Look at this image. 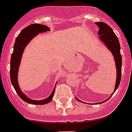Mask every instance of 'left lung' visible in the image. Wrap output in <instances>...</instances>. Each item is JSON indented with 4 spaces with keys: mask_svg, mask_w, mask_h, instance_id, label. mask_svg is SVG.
<instances>
[{
    "mask_svg": "<svg viewBox=\"0 0 132 132\" xmlns=\"http://www.w3.org/2000/svg\"><path fill=\"white\" fill-rule=\"evenodd\" d=\"M96 25L99 28L98 31V35H99V39L103 42V44L105 45L107 48L112 53V55L114 57V60L116 63V82L115 85L113 93L110 95L109 98L103 101L98 103H103L104 102H106L110 97L113 95V94L116 92L117 88L119 87V83L121 78V65H122V59H121V55L120 53V44L118 40V38L113 32V29L111 27L103 23V22H96ZM76 99L78 101L82 102L79 99L76 97Z\"/></svg>",
    "mask_w": 132,
    "mask_h": 132,
    "instance_id": "left-lung-1",
    "label": "left lung"
}]
</instances>
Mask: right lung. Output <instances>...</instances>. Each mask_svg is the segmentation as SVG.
<instances>
[{
	"instance_id": "add662e5",
	"label": "right lung",
	"mask_w": 132,
	"mask_h": 132,
	"mask_svg": "<svg viewBox=\"0 0 132 132\" xmlns=\"http://www.w3.org/2000/svg\"><path fill=\"white\" fill-rule=\"evenodd\" d=\"M50 30V29L47 26L38 24V23L31 24L25 27V29H23L15 39L14 47H13V52L11 55L10 76H11V81L12 85L15 88V90H16V93L18 94L22 100L26 103L33 104V105H45L52 101L54 97L56 87H54L51 95L47 98L39 101L29 98L27 96H26V95L23 93L19 86L18 72L19 69L20 63L21 60L23 53L24 52V50L27 44L31 42V40H32L39 33L48 31ZM56 84L57 82L56 83Z\"/></svg>"
}]
</instances>
